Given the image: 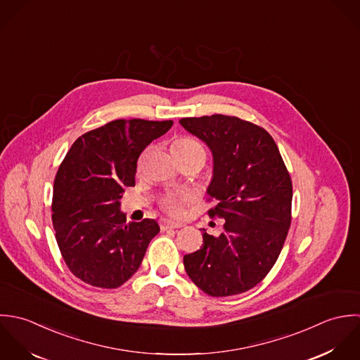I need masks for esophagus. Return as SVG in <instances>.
<instances>
[{"mask_svg": "<svg viewBox=\"0 0 360 360\" xmlns=\"http://www.w3.org/2000/svg\"><path fill=\"white\" fill-rule=\"evenodd\" d=\"M160 226H161V229H169V228H181L182 224L171 221V219H161Z\"/></svg>", "mask_w": 360, "mask_h": 360, "instance_id": "1", "label": "esophagus"}]
</instances>
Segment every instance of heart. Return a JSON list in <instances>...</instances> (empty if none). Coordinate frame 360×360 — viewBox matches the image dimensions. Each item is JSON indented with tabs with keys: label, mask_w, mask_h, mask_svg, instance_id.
I'll list each match as a JSON object with an SVG mask.
<instances>
[{
	"label": "heart",
	"mask_w": 360,
	"mask_h": 360,
	"mask_svg": "<svg viewBox=\"0 0 360 360\" xmlns=\"http://www.w3.org/2000/svg\"><path fill=\"white\" fill-rule=\"evenodd\" d=\"M171 148H172V153L175 157H184V155H189V154H195V153L205 154V147L199 141H196L192 136H185V135L176 136L171 143ZM184 202H185V198L167 196L161 202V207L169 216L181 217L184 213Z\"/></svg>",
	"instance_id": "b5f03b06"
}]
</instances>
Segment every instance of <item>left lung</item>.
<instances>
[{
	"mask_svg": "<svg viewBox=\"0 0 360 360\" xmlns=\"http://www.w3.org/2000/svg\"><path fill=\"white\" fill-rule=\"evenodd\" d=\"M181 125L213 153L207 189L217 200L207 214L222 218L224 232H203V246L184 256V266L205 293L216 297L246 292L276 264L290 226L292 181L271 135L238 117L182 118Z\"/></svg>",
	"mask_w": 360,
	"mask_h": 360,
	"instance_id": "left-lung-1",
	"label": "left lung"
}]
</instances>
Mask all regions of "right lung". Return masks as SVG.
Wrapping results in <instances>:
<instances>
[{
  "instance_id": "1",
  "label": "right lung",
  "mask_w": 360,
  "mask_h": 360,
  "mask_svg": "<svg viewBox=\"0 0 360 360\" xmlns=\"http://www.w3.org/2000/svg\"><path fill=\"white\" fill-rule=\"evenodd\" d=\"M172 121L115 120L79 136L63 160L53 191V226L73 276L91 287H121L141 267L154 219L127 222L120 200L135 186L138 160Z\"/></svg>"
}]
</instances>
